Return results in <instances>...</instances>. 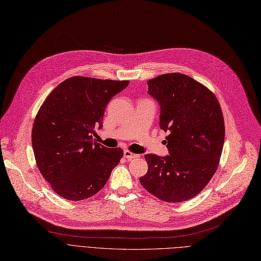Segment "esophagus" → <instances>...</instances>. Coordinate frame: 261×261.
I'll return each instance as SVG.
<instances>
[{"label":"esophagus","mask_w":261,"mask_h":261,"mask_svg":"<svg viewBox=\"0 0 261 261\" xmlns=\"http://www.w3.org/2000/svg\"><path fill=\"white\" fill-rule=\"evenodd\" d=\"M123 154H124V158H125V159H127V160H133V159H136V158H138V156H139L138 154L133 153V152H132V151H129V150H124Z\"/></svg>","instance_id":"34e87169"}]
</instances>
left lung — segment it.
I'll return each instance as SVG.
<instances>
[{
	"label": "left lung",
	"mask_w": 261,
	"mask_h": 261,
	"mask_svg": "<svg viewBox=\"0 0 261 261\" xmlns=\"http://www.w3.org/2000/svg\"><path fill=\"white\" fill-rule=\"evenodd\" d=\"M148 93L161 106L160 127L167 156L145 154L147 173L140 183L167 203H182L202 191L214 175L225 142V121L217 98L188 75L167 73L148 80Z\"/></svg>",
	"instance_id": "left-lung-1"
}]
</instances>
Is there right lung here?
Returning a JSON list of instances; mask_svg holds the SVG:
<instances>
[{"label":"right lung","mask_w":261,"mask_h":261,"mask_svg":"<svg viewBox=\"0 0 261 261\" xmlns=\"http://www.w3.org/2000/svg\"><path fill=\"white\" fill-rule=\"evenodd\" d=\"M129 80L70 77L59 84L39 108L31 140L36 165L50 187L68 200L95 195L107 184L123 156L121 148L93 142L102 127L106 108Z\"/></svg>","instance_id":"obj_1"}]
</instances>
